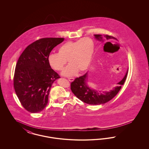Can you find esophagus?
<instances>
[{
	"instance_id": "esophagus-1",
	"label": "esophagus",
	"mask_w": 149,
	"mask_h": 149,
	"mask_svg": "<svg viewBox=\"0 0 149 149\" xmlns=\"http://www.w3.org/2000/svg\"><path fill=\"white\" fill-rule=\"evenodd\" d=\"M68 80L70 81H72L74 80V78H68Z\"/></svg>"
}]
</instances>
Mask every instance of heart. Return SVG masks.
<instances>
[{"label":"heart","mask_w":149,"mask_h":149,"mask_svg":"<svg viewBox=\"0 0 149 149\" xmlns=\"http://www.w3.org/2000/svg\"><path fill=\"white\" fill-rule=\"evenodd\" d=\"M94 52V42L90 37H84L78 41H69L63 43L58 49V53H51L47 61L51 68L56 71L63 70L67 63L70 64L64 69L63 75L72 76L78 70L88 69Z\"/></svg>","instance_id":"b5f03b06"}]
</instances>
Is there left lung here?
<instances>
[{
  "label": "left lung",
  "instance_id": "obj_1",
  "mask_svg": "<svg viewBox=\"0 0 149 149\" xmlns=\"http://www.w3.org/2000/svg\"><path fill=\"white\" fill-rule=\"evenodd\" d=\"M94 36L99 41L103 40L102 36L100 35H95ZM104 36L106 38L107 40L114 38V37L111 36L106 35ZM127 73L128 70L124 78L118 83V86L115 87L110 92H101L100 91L89 88L86 83L87 72L79 78H75V80L71 82L70 89L72 92L78 98L85 103L92 105L104 104L114 98L120 91L122 85H123L127 78Z\"/></svg>",
  "mask_w": 149,
  "mask_h": 149
}]
</instances>
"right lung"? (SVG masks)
I'll return each mask as SVG.
<instances>
[{"mask_svg":"<svg viewBox=\"0 0 149 149\" xmlns=\"http://www.w3.org/2000/svg\"><path fill=\"white\" fill-rule=\"evenodd\" d=\"M64 38H43L23 51L14 71V90L22 106L31 113L42 111L48 103L54 81L60 78L51 69L47 57Z\"/></svg>","mask_w":149,"mask_h":149,"instance_id":"add662e5","label":"right lung"}]
</instances>
